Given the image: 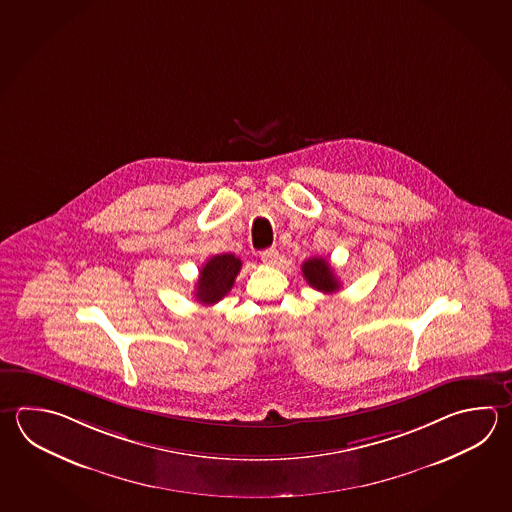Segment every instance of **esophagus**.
<instances>
[{
    "mask_svg": "<svg viewBox=\"0 0 512 512\" xmlns=\"http://www.w3.org/2000/svg\"><path fill=\"white\" fill-rule=\"evenodd\" d=\"M261 261L266 264H275L279 261V251L275 248H268V250L261 251Z\"/></svg>",
    "mask_w": 512,
    "mask_h": 512,
    "instance_id": "34e87169",
    "label": "esophagus"
}]
</instances>
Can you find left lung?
<instances>
[{
  "label": "left lung",
  "mask_w": 512,
  "mask_h": 512,
  "mask_svg": "<svg viewBox=\"0 0 512 512\" xmlns=\"http://www.w3.org/2000/svg\"><path fill=\"white\" fill-rule=\"evenodd\" d=\"M302 275L308 280L309 286L322 293H333L340 290L335 270L329 266V262L322 257H311L302 264Z\"/></svg>",
  "instance_id": "1"
}]
</instances>
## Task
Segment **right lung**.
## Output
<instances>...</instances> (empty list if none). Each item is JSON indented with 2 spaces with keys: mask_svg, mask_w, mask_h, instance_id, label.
Returning <instances> with one entry per match:
<instances>
[{
  "mask_svg": "<svg viewBox=\"0 0 512 512\" xmlns=\"http://www.w3.org/2000/svg\"><path fill=\"white\" fill-rule=\"evenodd\" d=\"M241 259L232 253L213 255L199 271V280L195 284V299L204 306H213L224 299L233 288L237 273L241 271Z\"/></svg>",
  "mask_w": 512,
  "mask_h": 512,
  "instance_id": "right-lung-1",
  "label": "right lung"
}]
</instances>
